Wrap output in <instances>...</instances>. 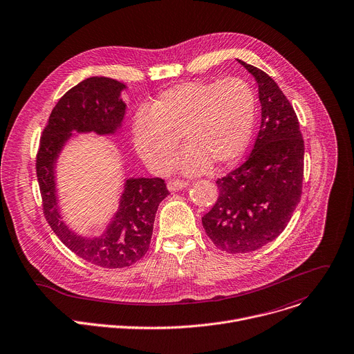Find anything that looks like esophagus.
Here are the masks:
<instances>
[{
	"mask_svg": "<svg viewBox=\"0 0 354 354\" xmlns=\"http://www.w3.org/2000/svg\"><path fill=\"white\" fill-rule=\"evenodd\" d=\"M187 185H189V182H186V180H169L167 186H168L169 192H176V190L186 187Z\"/></svg>",
	"mask_w": 354,
	"mask_h": 354,
	"instance_id": "obj_1",
	"label": "esophagus"
}]
</instances>
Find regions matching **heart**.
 Instances as JSON below:
<instances>
[{
    "mask_svg": "<svg viewBox=\"0 0 354 354\" xmlns=\"http://www.w3.org/2000/svg\"><path fill=\"white\" fill-rule=\"evenodd\" d=\"M256 95L239 77L196 80L161 91L133 125L139 156L156 171H168L182 136L183 172L223 169L246 150L256 121Z\"/></svg>",
    "mask_w": 354,
    "mask_h": 354,
    "instance_id": "1",
    "label": "heart"
}]
</instances>
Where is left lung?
<instances>
[{
    "label": "left lung",
    "mask_w": 354,
    "mask_h": 354,
    "mask_svg": "<svg viewBox=\"0 0 354 354\" xmlns=\"http://www.w3.org/2000/svg\"><path fill=\"white\" fill-rule=\"evenodd\" d=\"M239 62L259 83L261 127L248 161L216 180L219 196L201 218L215 248L230 254L279 236L300 201L304 174V140L292 104L264 71Z\"/></svg>",
    "instance_id": "1"
}]
</instances>
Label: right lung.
Returning <instances> with one entry per match:
<instances>
[{"instance_id": "1", "label": "right lung", "mask_w": 354, "mask_h": 354, "mask_svg": "<svg viewBox=\"0 0 354 354\" xmlns=\"http://www.w3.org/2000/svg\"><path fill=\"white\" fill-rule=\"evenodd\" d=\"M125 84L93 76L68 90L53 108L36 157V172L44 216L59 241L76 256L102 268H124L140 260L150 248L160 203L169 194L164 179H128L120 209L100 238H82L61 221L54 165L72 131L111 135L121 127L127 104Z\"/></svg>"}]
</instances>
